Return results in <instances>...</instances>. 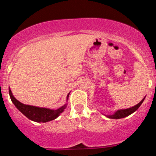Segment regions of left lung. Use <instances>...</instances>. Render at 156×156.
<instances>
[{
    "label": "left lung",
    "instance_id": "left-lung-1",
    "mask_svg": "<svg viewBox=\"0 0 156 156\" xmlns=\"http://www.w3.org/2000/svg\"><path fill=\"white\" fill-rule=\"evenodd\" d=\"M145 98H146V96L142 99V101H140L138 104L134 105L133 107L129 108H127V109H119V110H117L116 112H114V114H112V115H105L107 118H111V119H121V118H126V117L129 116V115H131V114L135 112L136 111L140 108V106L141 105L142 103H143V101H144Z\"/></svg>",
    "mask_w": 156,
    "mask_h": 156
}]
</instances>
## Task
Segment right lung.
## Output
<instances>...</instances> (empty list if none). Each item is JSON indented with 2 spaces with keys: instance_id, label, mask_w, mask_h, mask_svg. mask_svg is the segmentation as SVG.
Listing matches in <instances>:
<instances>
[{
  "instance_id": "1",
  "label": "right lung",
  "mask_w": 156,
  "mask_h": 156,
  "mask_svg": "<svg viewBox=\"0 0 156 156\" xmlns=\"http://www.w3.org/2000/svg\"><path fill=\"white\" fill-rule=\"evenodd\" d=\"M9 94H10L12 102L16 106V108L29 120L38 123H46L56 119L67 108V102L68 100L69 95H70V93H68L67 96V102L64 105L58 109H51L48 108L37 107V106L25 105L20 102L13 96L10 87H9Z\"/></svg>"
}]
</instances>
